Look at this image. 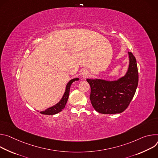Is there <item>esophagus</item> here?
<instances>
[{"mask_svg": "<svg viewBox=\"0 0 158 158\" xmlns=\"http://www.w3.org/2000/svg\"><path fill=\"white\" fill-rule=\"evenodd\" d=\"M89 72L87 71L86 69H84L83 71L82 72V73H81V75H82V77H83V78H86V77H87L89 76Z\"/></svg>", "mask_w": 158, "mask_h": 158, "instance_id": "1", "label": "esophagus"}]
</instances>
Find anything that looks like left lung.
<instances>
[{"label": "left lung", "mask_w": 158, "mask_h": 158, "mask_svg": "<svg viewBox=\"0 0 158 158\" xmlns=\"http://www.w3.org/2000/svg\"><path fill=\"white\" fill-rule=\"evenodd\" d=\"M129 63L124 77L115 80L87 78L91 87L90 99L94 109L103 114L124 112L132 100L138 85V70L135 58L128 52Z\"/></svg>", "instance_id": "8db88e82"}]
</instances>
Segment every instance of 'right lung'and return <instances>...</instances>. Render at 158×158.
Wrapping results in <instances>:
<instances>
[{"label": "right lung", "mask_w": 158, "mask_h": 158, "mask_svg": "<svg viewBox=\"0 0 158 158\" xmlns=\"http://www.w3.org/2000/svg\"><path fill=\"white\" fill-rule=\"evenodd\" d=\"M78 80H79L78 78H75L72 79L71 80H69L68 81V83H67V85H66L64 93L61 99L60 100V102L58 103H57L56 105H55V106L46 109L45 110L41 112L40 113L42 114H44V115H55V114H56L60 112L64 108L66 104L67 103V101H68V99L69 97V94L70 86H71L73 82H74L75 81H78Z\"/></svg>", "instance_id": "add662e5"}]
</instances>
